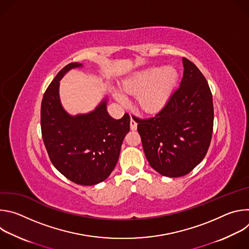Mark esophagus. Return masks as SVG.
Listing matches in <instances>:
<instances>
[{
  "label": "esophagus",
  "instance_id": "obj_1",
  "mask_svg": "<svg viewBox=\"0 0 249 249\" xmlns=\"http://www.w3.org/2000/svg\"><path fill=\"white\" fill-rule=\"evenodd\" d=\"M130 128H131L132 131L137 130V123L133 118H131V121H130Z\"/></svg>",
  "mask_w": 249,
  "mask_h": 249
}]
</instances>
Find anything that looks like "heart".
Listing matches in <instances>:
<instances>
[{"label":"heart","instance_id":"heart-1","mask_svg":"<svg viewBox=\"0 0 249 249\" xmlns=\"http://www.w3.org/2000/svg\"><path fill=\"white\" fill-rule=\"evenodd\" d=\"M177 79L178 72L172 66L152 67L124 82L121 89L129 94H137L138 108L145 113L154 114L167 103ZM115 96L119 101H125V97L120 93Z\"/></svg>","mask_w":249,"mask_h":249}]
</instances>
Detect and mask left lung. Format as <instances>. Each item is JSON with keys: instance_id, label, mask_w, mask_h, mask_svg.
I'll return each mask as SVG.
<instances>
[{"instance_id": "1", "label": "left lung", "mask_w": 249, "mask_h": 249, "mask_svg": "<svg viewBox=\"0 0 249 249\" xmlns=\"http://www.w3.org/2000/svg\"><path fill=\"white\" fill-rule=\"evenodd\" d=\"M182 62L180 87L164 107L151 118L135 120L150 165L167 177L186 175L203 160L214 125L209 85L195 64Z\"/></svg>"}]
</instances>
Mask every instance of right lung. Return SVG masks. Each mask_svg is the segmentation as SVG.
I'll use <instances>...</instances> for the list:
<instances>
[{
	"instance_id": "add662e5",
	"label": "right lung",
	"mask_w": 249,
	"mask_h": 249,
	"mask_svg": "<svg viewBox=\"0 0 249 249\" xmlns=\"http://www.w3.org/2000/svg\"><path fill=\"white\" fill-rule=\"evenodd\" d=\"M80 63H70L57 74L41 102V133L51 162L68 179L80 185L104 181L114 169L122 142L130 130V116L113 119L104 98L87 114L70 115L60 101L63 76Z\"/></svg>"
}]
</instances>
